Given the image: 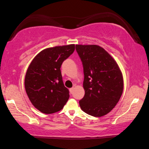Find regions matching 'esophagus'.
I'll return each mask as SVG.
<instances>
[{
  "instance_id": "34e87169",
  "label": "esophagus",
  "mask_w": 149,
  "mask_h": 149,
  "mask_svg": "<svg viewBox=\"0 0 149 149\" xmlns=\"http://www.w3.org/2000/svg\"><path fill=\"white\" fill-rule=\"evenodd\" d=\"M74 87L70 88V93H71V94H72V93H73V91H74Z\"/></svg>"
}]
</instances>
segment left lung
Masks as SVG:
<instances>
[{
	"label": "left lung",
	"instance_id": "8db88e82",
	"mask_svg": "<svg viewBox=\"0 0 149 149\" xmlns=\"http://www.w3.org/2000/svg\"><path fill=\"white\" fill-rule=\"evenodd\" d=\"M84 66L85 95L79 100L81 110L95 117L109 113L120 99L123 79L119 65L102 47L76 45Z\"/></svg>",
	"mask_w": 149,
	"mask_h": 149
}]
</instances>
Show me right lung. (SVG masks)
Here are the masks:
<instances>
[{"mask_svg":"<svg viewBox=\"0 0 149 149\" xmlns=\"http://www.w3.org/2000/svg\"><path fill=\"white\" fill-rule=\"evenodd\" d=\"M75 50V45L42 50L30 63L25 76V89L35 108L44 114L61 110L70 97L63 84L60 67Z\"/></svg>","mask_w":149,"mask_h":149,"instance_id":"obj_1","label":"right lung"}]
</instances>
